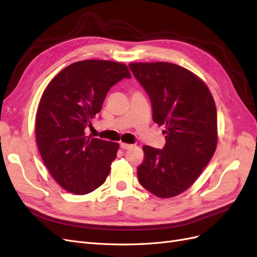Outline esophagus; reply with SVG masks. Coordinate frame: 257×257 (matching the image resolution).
Instances as JSON below:
<instances>
[{
  "label": "esophagus",
  "instance_id": "esophagus-1",
  "mask_svg": "<svg viewBox=\"0 0 257 257\" xmlns=\"http://www.w3.org/2000/svg\"><path fill=\"white\" fill-rule=\"evenodd\" d=\"M134 145L131 144H127V143H120V148L121 150H129V148H131Z\"/></svg>",
  "mask_w": 257,
  "mask_h": 257
}]
</instances>
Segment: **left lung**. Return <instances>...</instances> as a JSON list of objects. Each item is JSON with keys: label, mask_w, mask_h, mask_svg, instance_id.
Wrapping results in <instances>:
<instances>
[{"label": "left lung", "mask_w": 257, "mask_h": 257, "mask_svg": "<svg viewBox=\"0 0 257 257\" xmlns=\"http://www.w3.org/2000/svg\"><path fill=\"white\" fill-rule=\"evenodd\" d=\"M129 67L150 96L154 121L165 125L167 135L163 150L143 147L139 181L156 196H176L194 184L216 152V104L204 82L179 65L130 63Z\"/></svg>", "instance_id": "1"}]
</instances>
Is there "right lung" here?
I'll return each instance as SVG.
<instances>
[{
    "instance_id": "add662e5",
    "label": "right lung",
    "mask_w": 257,
    "mask_h": 257,
    "mask_svg": "<svg viewBox=\"0 0 257 257\" xmlns=\"http://www.w3.org/2000/svg\"><path fill=\"white\" fill-rule=\"evenodd\" d=\"M123 78L131 74L122 63L76 62L56 74L40 98L35 122L39 154L56 183L70 193H90L109 175L119 145L86 136L85 128Z\"/></svg>"
}]
</instances>
